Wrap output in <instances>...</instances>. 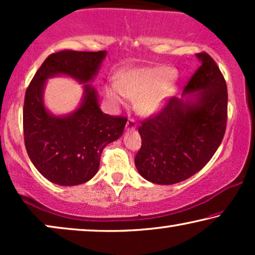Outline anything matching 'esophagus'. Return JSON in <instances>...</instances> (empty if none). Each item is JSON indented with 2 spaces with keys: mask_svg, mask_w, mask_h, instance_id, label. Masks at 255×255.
I'll list each match as a JSON object with an SVG mask.
<instances>
[{
  "mask_svg": "<svg viewBox=\"0 0 255 255\" xmlns=\"http://www.w3.org/2000/svg\"><path fill=\"white\" fill-rule=\"evenodd\" d=\"M135 127H137V123H135V121L133 120V118H128V121L127 123V128H128V130H132V128H134Z\"/></svg>",
  "mask_w": 255,
  "mask_h": 255,
  "instance_id": "1",
  "label": "esophagus"
}]
</instances>
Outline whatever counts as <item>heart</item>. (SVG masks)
<instances>
[{"label": "heart", "instance_id": "obj_1", "mask_svg": "<svg viewBox=\"0 0 255 255\" xmlns=\"http://www.w3.org/2000/svg\"><path fill=\"white\" fill-rule=\"evenodd\" d=\"M174 78L168 67L127 68L120 73L116 85L106 87V95L116 104L124 103L127 96L138 97L139 109L154 113L165 103Z\"/></svg>", "mask_w": 255, "mask_h": 255}]
</instances>
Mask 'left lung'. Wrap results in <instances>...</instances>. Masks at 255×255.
Here are the masks:
<instances>
[{
    "label": "left lung",
    "instance_id": "left-lung-1",
    "mask_svg": "<svg viewBox=\"0 0 255 255\" xmlns=\"http://www.w3.org/2000/svg\"><path fill=\"white\" fill-rule=\"evenodd\" d=\"M201 66L184 87L186 101L172 97L141 122V147L134 158L140 175L156 184H174L201 170L217 151L228 122V88L214 59L196 54ZM197 91L196 94L192 93Z\"/></svg>",
    "mask_w": 255,
    "mask_h": 255
}]
</instances>
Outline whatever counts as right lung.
<instances>
[{"label": "right lung", "instance_id": "right-lung-1", "mask_svg": "<svg viewBox=\"0 0 255 255\" xmlns=\"http://www.w3.org/2000/svg\"><path fill=\"white\" fill-rule=\"evenodd\" d=\"M106 55V51L55 52L45 59L26 89L24 144L38 172L55 184L76 186L92 179L103 148L123 134L128 118L103 114L92 85H85L82 103L74 113L54 116L43 102L45 81L59 74L82 83L92 81Z\"/></svg>", "mask_w": 255, "mask_h": 255}]
</instances>
